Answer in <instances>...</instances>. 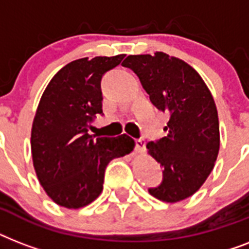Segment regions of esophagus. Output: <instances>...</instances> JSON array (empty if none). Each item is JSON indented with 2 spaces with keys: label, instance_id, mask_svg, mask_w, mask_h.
Here are the masks:
<instances>
[{
  "label": "esophagus",
  "instance_id": "esophagus-1",
  "mask_svg": "<svg viewBox=\"0 0 249 249\" xmlns=\"http://www.w3.org/2000/svg\"><path fill=\"white\" fill-rule=\"evenodd\" d=\"M136 150H137V152L146 151V142H144V140H137L136 141Z\"/></svg>",
  "mask_w": 249,
  "mask_h": 249
}]
</instances>
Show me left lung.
<instances>
[{"label":"left lung","mask_w":249,"mask_h":249,"mask_svg":"<svg viewBox=\"0 0 249 249\" xmlns=\"http://www.w3.org/2000/svg\"><path fill=\"white\" fill-rule=\"evenodd\" d=\"M141 80L150 101L169 112L166 137L148 142V154L163 166L152 196L177 203L200 189L220 150V125L213 97L200 75L183 60L158 52L129 55L123 62Z\"/></svg>","instance_id":"obj_1"}]
</instances>
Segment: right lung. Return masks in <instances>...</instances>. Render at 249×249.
Returning <instances> with one entry per match:
<instances>
[{
    "instance_id": "1",
    "label": "right lung",
    "mask_w": 249,
    "mask_h": 249,
    "mask_svg": "<svg viewBox=\"0 0 249 249\" xmlns=\"http://www.w3.org/2000/svg\"><path fill=\"white\" fill-rule=\"evenodd\" d=\"M81 58L64 66L46 86L31 133L33 166L41 186L60 207L77 209L95 200L103 190L106 166L130 154L134 141L90 136V124L102 115L101 81L124 59Z\"/></svg>"
}]
</instances>
